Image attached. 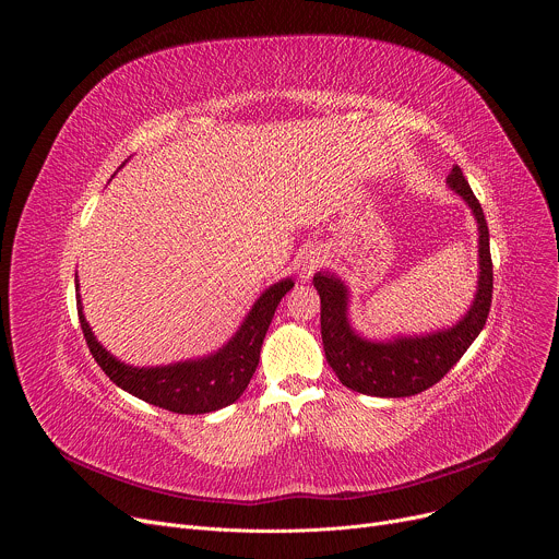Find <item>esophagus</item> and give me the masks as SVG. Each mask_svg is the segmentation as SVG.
<instances>
[{"label":"esophagus","mask_w":559,"mask_h":559,"mask_svg":"<svg viewBox=\"0 0 559 559\" xmlns=\"http://www.w3.org/2000/svg\"><path fill=\"white\" fill-rule=\"evenodd\" d=\"M321 263H323V257H321V252H318V250L302 252L300 259H298V274H300V278L309 281L313 276V272L321 267Z\"/></svg>","instance_id":"1"}]
</instances>
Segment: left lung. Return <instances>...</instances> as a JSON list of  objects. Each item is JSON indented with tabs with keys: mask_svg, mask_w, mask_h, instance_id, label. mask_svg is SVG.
I'll return each mask as SVG.
<instances>
[{
	"mask_svg": "<svg viewBox=\"0 0 559 559\" xmlns=\"http://www.w3.org/2000/svg\"><path fill=\"white\" fill-rule=\"evenodd\" d=\"M447 186L475 216L477 265H480L473 302L455 325L420 336H393L386 341L365 338L349 323L347 285L332 272L313 274V287L321 294V334L328 362L338 380L358 393L405 397L433 386L462 358L487 323L493 296L487 218L457 166H453L447 177Z\"/></svg>",
	"mask_w": 559,
	"mask_h": 559,
	"instance_id": "left-lung-1",
	"label": "left lung"
}]
</instances>
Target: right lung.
Returning <instances> with one entry per match:
<instances>
[{"label":"right lung","instance_id":"right-lung-1","mask_svg":"<svg viewBox=\"0 0 559 559\" xmlns=\"http://www.w3.org/2000/svg\"><path fill=\"white\" fill-rule=\"evenodd\" d=\"M74 285L79 289L76 276ZM292 287V278L270 285L252 305L241 328L214 354L158 367H132L115 358L93 334L84 316L82 296L76 298V309L93 358L117 386L154 407L194 416L223 409L243 395L259 367L263 338L274 311Z\"/></svg>","mask_w":559,"mask_h":559}]
</instances>
